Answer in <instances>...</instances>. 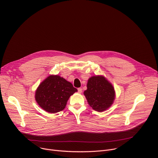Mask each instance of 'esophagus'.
<instances>
[{"label": "esophagus", "mask_w": 158, "mask_h": 158, "mask_svg": "<svg viewBox=\"0 0 158 158\" xmlns=\"http://www.w3.org/2000/svg\"><path fill=\"white\" fill-rule=\"evenodd\" d=\"M77 90H78V92H79V94H81V93H82V89L81 88H79L77 89Z\"/></svg>", "instance_id": "obj_1"}]
</instances>
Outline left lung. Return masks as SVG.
<instances>
[{
  "label": "left lung",
  "mask_w": 158,
  "mask_h": 158,
  "mask_svg": "<svg viewBox=\"0 0 158 158\" xmlns=\"http://www.w3.org/2000/svg\"><path fill=\"white\" fill-rule=\"evenodd\" d=\"M84 95L89 105L98 112L108 109L115 98L113 85L102 76H93L88 79Z\"/></svg>",
  "instance_id": "left-lung-1"
}]
</instances>
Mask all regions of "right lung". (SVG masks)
Listing matches in <instances>:
<instances>
[{
  "label": "right lung",
  "instance_id": "right-lung-1",
  "mask_svg": "<svg viewBox=\"0 0 158 158\" xmlns=\"http://www.w3.org/2000/svg\"><path fill=\"white\" fill-rule=\"evenodd\" d=\"M77 89L58 75H51L41 82L35 93L38 104L45 111L51 113L64 109L69 98Z\"/></svg>",
  "mask_w": 158,
  "mask_h": 158
}]
</instances>
